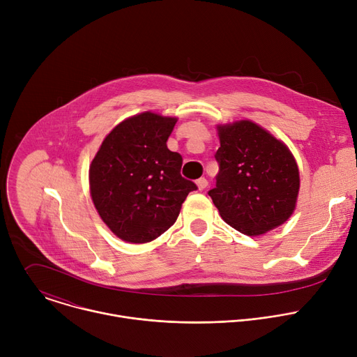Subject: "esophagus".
I'll use <instances>...</instances> for the list:
<instances>
[{
  "label": "esophagus",
  "mask_w": 357,
  "mask_h": 357,
  "mask_svg": "<svg viewBox=\"0 0 357 357\" xmlns=\"http://www.w3.org/2000/svg\"><path fill=\"white\" fill-rule=\"evenodd\" d=\"M196 185H197V188H199L200 190H203V189H206V188H208L209 182H208V179H206V178H199V179L196 181Z\"/></svg>",
  "instance_id": "34e87169"
}]
</instances>
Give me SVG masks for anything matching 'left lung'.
I'll list each match as a JSON object with an SVG mask.
<instances>
[{"instance_id":"1","label":"left lung","mask_w":357,"mask_h":357,"mask_svg":"<svg viewBox=\"0 0 357 357\" xmlns=\"http://www.w3.org/2000/svg\"><path fill=\"white\" fill-rule=\"evenodd\" d=\"M218 130L219 174L209 196L222 219L247 236L287 222L299 190L298 167L287 145L251 121Z\"/></svg>"}]
</instances>
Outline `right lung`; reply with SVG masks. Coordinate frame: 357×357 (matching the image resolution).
<instances>
[{"mask_svg": "<svg viewBox=\"0 0 357 357\" xmlns=\"http://www.w3.org/2000/svg\"><path fill=\"white\" fill-rule=\"evenodd\" d=\"M176 119L141 113L120 123L91 161L94 206L110 230L128 243L160 237L178 219L195 182L181 175L182 157L167 146Z\"/></svg>", "mask_w": 357, "mask_h": 357, "instance_id": "obj_1", "label": "right lung"}]
</instances>
